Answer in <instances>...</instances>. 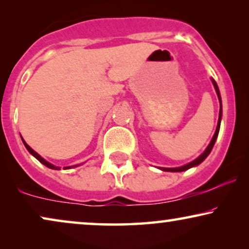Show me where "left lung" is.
<instances>
[{
  "label": "left lung",
  "mask_w": 249,
  "mask_h": 249,
  "mask_svg": "<svg viewBox=\"0 0 249 249\" xmlns=\"http://www.w3.org/2000/svg\"><path fill=\"white\" fill-rule=\"evenodd\" d=\"M212 83H213V86L214 88H215V91L217 94V97H219V101H220V112H219V120H217V125H216V130H215V134H214L212 141H211V142L209 144V146H207L205 151H204L203 154H200L198 158H197L196 160H194L193 162L188 163V164L186 165H182V166H179V168H160L162 170V171H168V172H182V171H186V170H188L190 168H193V166H196L202 163L204 160H205L207 156H209V154L211 153V151H212L213 146L214 144H215V141L217 138V135H219V130H220V124H221V118H222V105H221V95H220V90H219V87H217V85L215 83V80L212 79Z\"/></svg>",
  "instance_id": "8db88e82"
}]
</instances>
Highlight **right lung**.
<instances>
[{
	"mask_svg": "<svg viewBox=\"0 0 249 249\" xmlns=\"http://www.w3.org/2000/svg\"><path fill=\"white\" fill-rule=\"evenodd\" d=\"M22 139V138H21ZM22 142H23V145H25V147L27 148V151H28L29 153H30V154H32L33 156H35V158L37 159V160H38V161L40 162V163H42V164H44V165H45V166H47V168H50V169H53V170H60V168H59V166H55V165H53V164H51V163H49V162H47L46 161V160H44L43 158H42V156H40L39 154H37V153L35 152V151H34V149L32 148V147H30V146L28 145V144H27V142H25V141H23V139H22ZM76 166H78V165H72V166H66V168H63V169H71V168H76Z\"/></svg>",
	"mask_w": 249,
	"mask_h": 249,
	"instance_id": "obj_1",
	"label": "right lung"
}]
</instances>
